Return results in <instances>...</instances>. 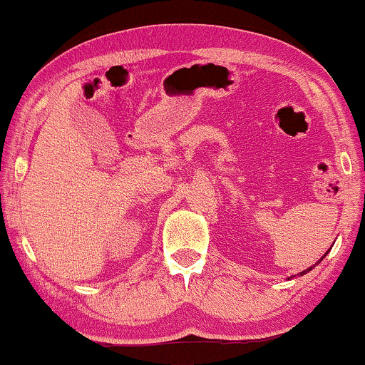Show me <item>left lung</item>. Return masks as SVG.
Instances as JSON below:
<instances>
[{"instance_id":"obj_1","label":"left lung","mask_w":365,"mask_h":365,"mask_svg":"<svg viewBox=\"0 0 365 365\" xmlns=\"http://www.w3.org/2000/svg\"><path fill=\"white\" fill-rule=\"evenodd\" d=\"M308 271H312V267H308V269H305L303 273H299V274H305V273H308Z\"/></svg>"}]
</instances>
